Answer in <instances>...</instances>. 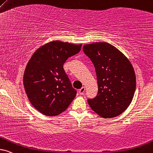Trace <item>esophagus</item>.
<instances>
[{
    "label": "esophagus",
    "instance_id": "obj_1",
    "mask_svg": "<svg viewBox=\"0 0 153 153\" xmlns=\"http://www.w3.org/2000/svg\"><path fill=\"white\" fill-rule=\"evenodd\" d=\"M84 91H85V87H84V86H83L82 88L79 89V94H80V95H83V94H84Z\"/></svg>",
    "mask_w": 153,
    "mask_h": 153
}]
</instances>
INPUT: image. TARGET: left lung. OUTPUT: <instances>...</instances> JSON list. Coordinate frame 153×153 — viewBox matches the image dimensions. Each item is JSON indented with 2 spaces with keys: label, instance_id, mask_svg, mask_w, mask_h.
Instances as JSON below:
<instances>
[{
  "label": "left lung",
  "instance_id": "1",
  "mask_svg": "<svg viewBox=\"0 0 153 153\" xmlns=\"http://www.w3.org/2000/svg\"><path fill=\"white\" fill-rule=\"evenodd\" d=\"M83 51L93 62L98 81V94L88 103L103 118L120 115L131 102L136 91V75L129 60L105 42L84 45Z\"/></svg>",
  "mask_w": 153,
  "mask_h": 153
}]
</instances>
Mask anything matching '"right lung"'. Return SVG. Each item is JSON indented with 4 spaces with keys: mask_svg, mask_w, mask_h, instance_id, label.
<instances>
[{
    "mask_svg": "<svg viewBox=\"0 0 153 153\" xmlns=\"http://www.w3.org/2000/svg\"><path fill=\"white\" fill-rule=\"evenodd\" d=\"M81 44L55 41L39 48L29 59L23 82L31 105L47 116L64 112L76 96L63 65L81 51Z\"/></svg>",
    "mask_w": 153,
    "mask_h": 153,
    "instance_id": "obj_1",
    "label": "right lung"
}]
</instances>
